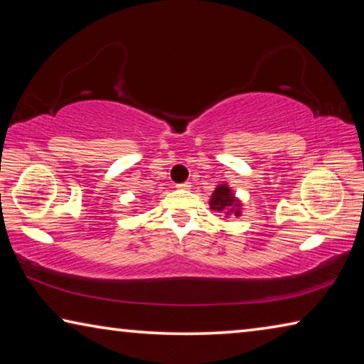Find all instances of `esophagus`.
<instances>
[{
  "label": "esophagus",
  "mask_w": 364,
  "mask_h": 364,
  "mask_svg": "<svg viewBox=\"0 0 364 364\" xmlns=\"http://www.w3.org/2000/svg\"><path fill=\"white\" fill-rule=\"evenodd\" d=\"M178 188H180V189H191V183L189 181L181 183V184H178Z\"/></svg>",
  "instance_id": "esophagus-1"
}]
</instances>
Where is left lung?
Here are the masks:
<instances>
[{
  "label": "left lung",
  "instance_id": "1",
  "mask_svg": "<svg viewBox=\"0 0 364 364\" xmlns=\"http://www.w3.org/2000/svg\"><path fill=\"white\" fill-rule=\"evenodd\" d=\"M208 205L213 212L223 213L225 217H241L242 215V200L236 197L228 183H221L215 188Z\"/></svg>",
  "mask_w": 364,
  "mask_h": 364
}]
</instances>
